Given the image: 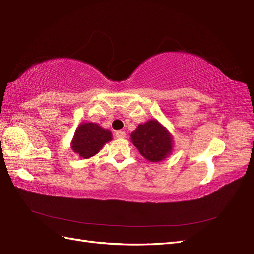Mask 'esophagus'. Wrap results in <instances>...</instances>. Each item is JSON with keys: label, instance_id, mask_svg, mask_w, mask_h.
Wrapping results in <instances>:
<instances>
[{"label": "esophagus", "instance_id": "1", "mask_svg": "<svg viewBox=\"0 0 254 254\" xmlns=\"http://www.w3.org/2000/svg\"><path fill=\"white\" fill-rule=\"evenodd\" d=\"M115 136H117L118 139H124V137L126 136V133L124 131H121V130H120V131L115 132Z\"/></svg>", "mask_w": 254, "mask_h": 254}]
</instances>
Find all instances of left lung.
I'll return each mask as SVG.
<instances>
[{
  "label": "left lung",
  "instance_id": "8db88e82",
  "mask_svg": "<svg viewBox=\"0 0 254 254\" xmlns=\"http://www.w3.org/2000/svg\"><path fill=\"white\" fill-rule=\"evenodd\" d=\"M130 137L141 155L150 162H161L173 152L174 137L156 119L140 124Z\"/></svg>",
  "mask_w": 254,
  "mask_h": 254
}]
</instances>
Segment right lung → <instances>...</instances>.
Masks as SVG:
<instances>
[{
  "label": "right lung",
  "mask_w": 254,
  "mask_h": 254,
  "mask_svg": "<svg viewBox=\"0 0 254 254\" xmlns=\"http://www.w3.org/2000/svg\"><path fill=\"white\" fill-rule=\"evenodd\" d=\"M112 140V133L96 123L83 122L76 128L71 142L72 150L83 159L95 156L106 143Z\"/></svg>",
  "instance_id": "1"
}]
</instances>
